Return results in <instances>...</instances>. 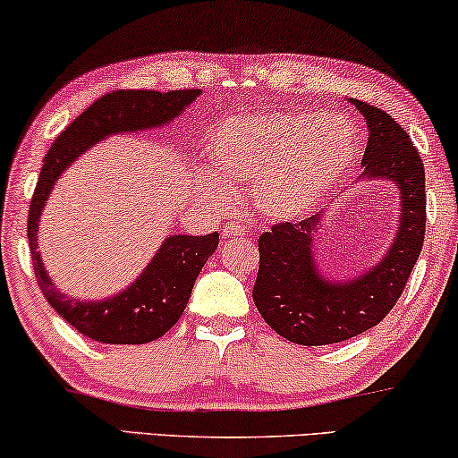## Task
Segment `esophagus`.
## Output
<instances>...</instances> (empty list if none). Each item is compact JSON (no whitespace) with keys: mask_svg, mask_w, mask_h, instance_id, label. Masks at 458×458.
I'll return each instance as SVG.
<instances>
[{"mask_svg":"<svg viewBox=\"0 0 458 458\" xmlns=\"http://www.w3.org/2000/svg\"><path fill=\"white\" fill-rule=\"evenodd\" d=\"M223 235L227 237V240H229V237H242L243 227H242V225H237V223H227L223 227Z\"/></svg>","mask_w":458,"mask_h":458,"instance_id":"1","label":"esophagus"}]
</instances>
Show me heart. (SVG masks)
Returning <instances> with one entry per match:
<instances>
[{
  "instance_id": "obj_1",
  "label": "heart",
  "mask_w": 458,
  "mask_h": 458,
  "mask_svg": "<svg viewBox=\"0 0 458 458\" xmlns=\"http://www.w3.org/2000/svg\"><path fill=\"white\" fill-rule=\"evenodd\" d=\"M210 145L218 174L252 185L254 204L277 221L309 215L358 159V132L336 113L231 117Z\"/></svg>"
}]
</instances>
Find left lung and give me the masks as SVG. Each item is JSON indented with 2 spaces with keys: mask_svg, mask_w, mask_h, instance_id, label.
I'll use <instances>...</instances> for the list:
<instances>
[{
  "mask_svg": "<svg viewBox=\"0 0 458 458\" xmlns=\"http://www.w3.org/2000/svg\"><path fill=\"white\" fill-rule=\"evenodd\" d=\"M368 123L361 178L400 189L394 243L370 269L349 280H328L313 257L324 215L277 223L259 237V276L252 299L277 335L299 345H332L370 330L394 309L417 265L425 240V168L406 130L389 113L349 98Z\"/></svg>",
  "mask_w": 458,
  "mask_h": 458,
  "instance_id": "left-lung-1",
  "label": "left lung"
}]
</instances>
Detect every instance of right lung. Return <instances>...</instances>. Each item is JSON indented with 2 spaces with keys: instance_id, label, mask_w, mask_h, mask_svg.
Returning <instances> with one entry per match:
<instances>
[{
  "instance_id": "right-lung-1",
  "label": "right lung",
  "mask_w": 458,
  "mask_h": 458,
  "mask_svg": "<svg viewBox=\"0 0 458 458\" xmlns=\"http://www.w3.org/2000/svg\"><path fill=\"white\" fill-rule=\"evenodd\" d=\"M201 90H113L88 106L58 134L46 153L29 208V246L38 286L63 319L92 341L106 345H142L164 336L185 311L201 267L218 246V233L170 235L156 257L126 290L103 301H77L56 290L38 250L39 216L63 172L106 136L159 128L181 115Z\"/></svg>"
}]
</instances>
